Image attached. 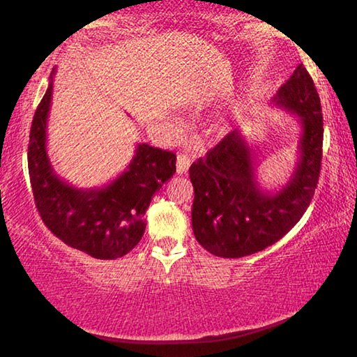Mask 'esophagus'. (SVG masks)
I'll return each instance as SVG.
<instances>
[{
  "mask_svg": "<svg viewBox=\"0 0 357 357\" xmlns=\"http://www.w3.org/2000/svg\"><path fill=\"white\" fill-rule=\"evenodd\" d=\"M190 164H192V157L190 155L179 154L178 155V160H176V172L179 174H184L187 170H189Z\"/></svg>",
  "mask_w": 357,
  "mask_h": 357,
  "instance_id": "obj_1",
  "label": "esophagus"
}]
</instances>
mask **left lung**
Returning <instances> with one entry per match:
<instances>
[{"label":"left lung","mask_w":357,"mask_h":357,"mask_svg":"<svg viewBox=\"0 0 357 357\" xmlns=\"http://www.w3.org/2000/svg\"><path fill=\"white\" fill-rule=\"evenodd\" d=\"M273 102L298 114L302 128L298 165L279 192L259 187L255 151L239 130L229 132L204 159L190 165L193 234L215 257L241 258L273 245L301 220L315 193L323 157V114L315 83L304 66L296 68Z\"/></svg>","instance_id":"8db88e82"}]
</instances>
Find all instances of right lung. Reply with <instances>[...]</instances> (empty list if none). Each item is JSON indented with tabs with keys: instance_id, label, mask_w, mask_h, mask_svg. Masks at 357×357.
<instances>
[{
	"instance_id": "add662e5",
	"label": "right lung",
	"mask_w": 357,
	"mask_h": 357,
	"mask_svg": "<svg viewBox=\"0 0 357 357\" xmlns=\"http://www.w3.org/2000/svg\"><path fill=\"white\" fill-rule=\"evenodd\" d=\"M50 83L34 113L28 144V172L34 203L45 227L72 249L98 259H116L140 243L144 213L160 187L176 172L172 151L138 143L129 167L100 189H77L53 172L47 155Z\"/></svg>"
}]
</instances>
